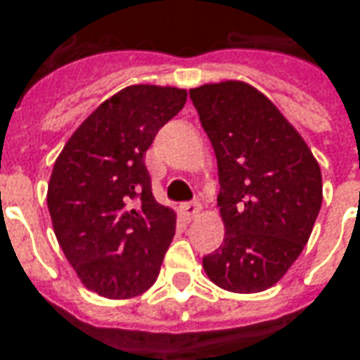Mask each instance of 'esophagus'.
Instances as JSON below:
<instances>
[{
    "label": "esophagus",
    "instance_id": "obj_1",
    "mask_svg": "<svg viewBox=\"0 0 360 360\" xmlns=\"http://www.w3.org/2000/svg\"><path fill=\"white\" fill-rule=\"evenodd\" d=\"M202 211V205L198 202H186L181 203V213L185 214L186 220H192L194 217H198V213Z\"/></svg>",
    "mask_w": 360,
    "mask_h": 360
}]
</instances>
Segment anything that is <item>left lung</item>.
<instances>
[{
  "mask_svg": "<svg viewBox=\"0 0 360 360\" xmlns=\"http://www.w3.org/2000/svg\"><path fill=\"white\" fill-rule=\"evenodd\" d=\"M219 164L226 236L203 257L211 282L233 293L274 285L293 265L318 219L323 185L310 147L250 84L191 89Z\"/></svg>",
  "mask_w": 360,
  "mask_h": 360,
  "instance_id": "obj_1",
  "label": "left lung"
}]
</instances>
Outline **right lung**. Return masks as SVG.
<instances>
[{
  "label": "right lung",
  "instance_id": "right-lung-1",
  "mask_svg": "<svg viewBox=\"0 0 360 360\" xmlns=\"http://www.w3.org/2000/svg\"><path fill=\"white\" fill-rule=\"evenodd\" d=\"M185 103L179 87H124L75 130L53 164L46 196L53 233L97 295L130 299L157 280L175 213L153 196L146 151Z\"/></svg>",
  "mask_w": 360,
  "mask_h": 360
}]
</instances>
